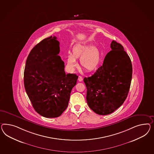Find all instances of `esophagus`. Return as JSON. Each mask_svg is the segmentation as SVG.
Listing matches in <instances>:
<instances>
[{"label":"esophagus","mask_w":154,"mask_h":154,"mask_svg":"<svg viewBox=\"0 0 154 154\" xmlns=\"http://www.w3.org/2000/svg\"><path fill=\"white\" fill-rule=\"evenodd\" d=\"M79 79V82H81V81H82L83 80V78H82V77L81 75H79V79Z\"/></svg>","instance_id":"1"}]
</instances>
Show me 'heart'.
Listing matches in <instances>:
<instances>
[{
  "label": "heart",
  "mask_w": 154,
  "mask_h": 154,
  "mask_svg": "<svg viewBox=\"0 0 154 154\" xmlns=\"http://www.w3.org/2000/svg\"><path fill=\"white\" fill-rule=\"evenodd\" d=\"M79 57L81 64L88 71L95 69L100 62V53L96 48L86 44H78L73 49V54L67 57L66 66L70 71L77 66L76 58Z\"/></svg>",
  "instance_id": "obj_1"
}]
</instances>
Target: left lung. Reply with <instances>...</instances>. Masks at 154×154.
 I'll use <instances>...</instances> for the list:
<instances>
[{
	"label": "left lung",
	"instance_id": "left-lung-1",
	"mask_svg": "<svg viewBox=\"0 0 154 154\" xmlns=\"http://www.w3.org/2000/svg\"><path fill=\"white\" fill-rule=\"evenodd\" d=\"M110 48L103 66L83 79L88 106L96 114L104 116L114 112L123 104L132 76L131 60L123 46L112 40Z\"/></svg>",
	"mask_w": 154,
	"mask_h": 154
}]
</instances>
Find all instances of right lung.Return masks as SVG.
I'll return each mask as SVG.
<instances>
[{"label": "right lung", "mask_w": 154, "mask_h": 154, "mask_svg": "<svg viewBox=\"0 0 154 154\" xmlns=\"http://www.w3.org/2000/svg\"><path fill=\"white\" fill-rule=\"evenodd\" d=\"M55 36L46 38L30 51L24 71V86L33 108L45 118L60 116L66 109L79 77L66 74Z\"/></svg>", "instance_id": "1"}]
</instances>
